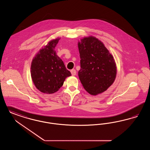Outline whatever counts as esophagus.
Listing matches in <instances>:
<instances>
[{"instance_id":"34e87169","label":"esophagus","mask_w":150,"mask_h":150,"mask_svg":"<svg viewBox=\"0 0 150 150\" xmlns=\"http://www.w3.org/2000/svg\"><path fill=\"white\" fill-rule=\"evenodd\" d=\"M71 75L73 76H75L76 74V71L75 70V69H72L71 70Z\"/></svg>"}]
</instances>
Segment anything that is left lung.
<instances>
[{
    "label": "left lung",
    "mask_w": 150,
    "mask_h": 150,
    "mask_svg": "<svg viewBox=\"0 0 150 150\" xmlns=\"http://www.w3.org/2000/svg\"><path fill=\"white\" fill-rule=\"evenodd\" d=\"M78 48L80 57L78 75L84 89L93 96L107 90L117 74L113 56L103 43L93 36L81 39Z\"/></svg>",
    "instance_id": "obj_1"
}]
</instances>
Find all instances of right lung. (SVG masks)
<instances>
[{"label": "right lung", "mask_w": 150, "mask_h": 150, "mask_svg": "<svg viewBox=\"0 0 150 150\" xmlns=\"http://www.w3.org/2000/svg\"><path fill=\"white\" fill-rule=\"evenodd\" d=\"M60 38L52 40L42 48L32 60L30 74L36 88L45 94H53L71 75L64 62L56 54L54 48Z\"/></svg>", "instance_id": "right-lung-1"}]
</instances>
